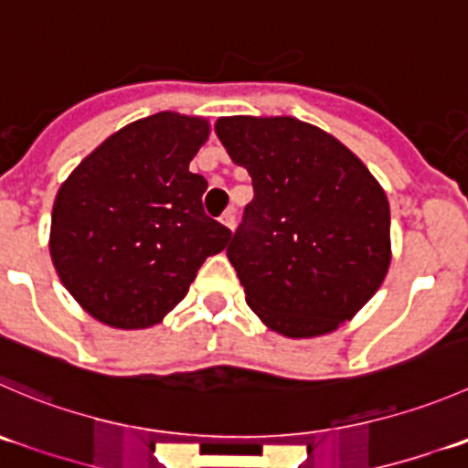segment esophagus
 <instances>
[{
    "mask_svg": "<svg viewBox=\"0 0 468 468\" xmlns=\"http://www.w3.org/2000/svg\"><path fill=\"white\" fill-rule=\"evenodd\" d=\"M221 224H224L226 229L233 230L235 229V210H226L224 215H221Z\"/></svg>",
    "mask_w": 468,
    "mask_h": 468,
    "instance_id": "obj_1",
    "label": "esophagus"
}]
</instances>
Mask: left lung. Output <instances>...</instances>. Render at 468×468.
<instances>
[{
  "instance_id": "left-lung-1",
  "label": "left lung",
  "mask_w": 468,
  "mask_h": 468,
  "mask_svg": "<svg viewBox=\"0 0 468 468\" xmlns=\"http://www.w3.org/2000/svg\"><path fill=\"white\" fill-rule=\"evenodd\" d=\"M215 133L253 185L226 249L247 303L283 335L334 331L387 276V194L343 144L290 116L219 119Z\"/></svg>"
}]
</instances>
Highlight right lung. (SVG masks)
Here are the masks:
<instances>
[{
  "instance_id": "add662e5",
  "label": "right lung",
  "mask_w": 468,
  "mask_h": 468,
  "mask_svg": "<svg viewBox=\"0 0 468 468\" xmlns=\"http://www.w3.org/2000/svg\"><path fill=\"white\" fill-rule=\"evenodd\" d=\"M206 139L207 121L155 113L112 134L61 185L49 253L95 320L119 329L157 324L230 239L203 212L206 178L189 171Z\"/></svg>"
}]
</instances>
